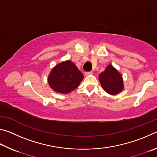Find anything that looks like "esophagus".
<instances>
[{
  "label": "esophagus",
  "instance_id": "1",
  "mask_svg": "<svg viewBox=\"0 0 157 157\" xmlns=\"http://www.w3.org/2000/svg\"><path fill=\"white\" fill-rule=\"evenodd\" d=\"M93 74L92 71H86V73H85V75L86 76H90V75H92Z\"/></svg>",
  "mask_w": 157,
  "mask_h": 157
}]
</instances>
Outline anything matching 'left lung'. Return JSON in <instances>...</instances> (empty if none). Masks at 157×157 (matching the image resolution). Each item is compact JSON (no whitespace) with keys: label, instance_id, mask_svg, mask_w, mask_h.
<instances>
[{"label":"left lung","instance_id":"8db88e82","mask_svg":"<svg viewBox=\"0 0 157 157\" xmlns=\"http://www.w3.org/2000/svg\"><path fill=\"white\" fill-rule=\"evenodd\" d=\"M98 79L103 89L111 95L119 94L124 89L121 74L110 64L98 75Z\"/></svg>","mask_w":157,"mask_h":157}]
</instances>
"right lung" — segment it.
Here are the masks:
<instances>
[{"instance_id": "add662e5", "label": "right lung", "mask_w": 157, "mask_h": 157, "mask_svg": "<svg viewBox=\"0 0 157 157\" xmlns=\"http://www.w3.org/2000/svg\"><path fill=\"white\" fill-rule=\"evenodd\" d=\"M83 78V74L76 65L67 60L52 69L48 81L49 87L55 92L68 94L78 87Z\"/></svg>"}]
</instances>
